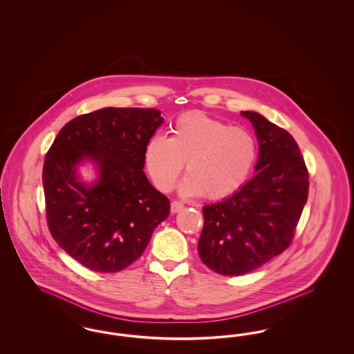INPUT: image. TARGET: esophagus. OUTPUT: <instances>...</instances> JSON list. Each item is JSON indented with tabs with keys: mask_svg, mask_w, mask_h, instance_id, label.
I'll return each mask as SVG.
<instances>
[{
	"mask_svg": "<svg viewBox=\"0 0 354 354\" xmlns=\"http://www.w3.org/2000/svg\"><path fill=\"white\" fill-rule=\"evenodd\" d=\"M183 207H185L183 203L175 201V202L171 203V212H172V214H176V212H179L180 209H183Z\"/></svg>",
	"mask_w": 354,
	"mask_h": 354,
	"instance_id": "esophagus-1",
	"label": "esophagus"
}]
</instances>
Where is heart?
<instances>
[{"instance_id": "1", "label": "heart", "mask_w": 354, "mask_h": 354, "mask_svg": "<svg viewBox=\"0 0 354 354\" xmlns=\"http://www.w3.org/2000/svg\"><path fill=\"white\" fill-rule=\"evenodd\" d=\"M257 158V143L248 130L234 127L204 113L180 115L169 136L149 140L145 160L155 187L169 191L185 163L183 195L211 201L227 198L248 179Z\"/></svg>"}]
</instances>
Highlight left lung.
<instances>
[{
	"label": "left lung",
	"instance_id": "1",
	"mask_svg": "<svg viewBox=\"0 0 354 354\" xmlns=\"http://www.w3.org/2000/svg\"><path fill=\"white\" fill-rule=\"evenodd\" d=\"M259 159L250 182L224 201L203 207L198 252L209 270L240 276L257 270L290 245L308 199L309 174L286 130L254 111Z\"/></svg>",
	"mask_w": 354,
	"mask_h": 354
}]
</instances>
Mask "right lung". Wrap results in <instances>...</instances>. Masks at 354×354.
I'll return each mask as SVG.
<instances>
[{
	"label": "right lung",
	"mask_w": 354,
	"mask_h": 354,
	"mask_svg": "<svg viewBox=\"0 0 354 354\" xmlns=\"http://www.w3.org/2000/svg\"><path fill=\"white\" fill-rule=\"evenodd\" d=\"M162 123L156 109L104 107L71 119L55 136L42 171L46 220L58 245L86 268L124 270L169 218V199L143 171ZM84 160L99 169L93 185L76 172Z\"/></svg>",
	"instance_id": "obj_1"
}]
</instances>
